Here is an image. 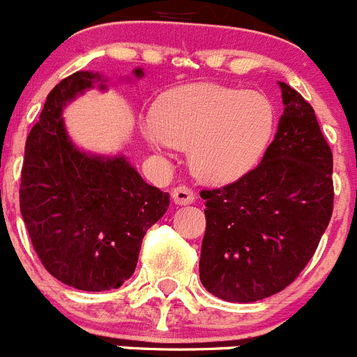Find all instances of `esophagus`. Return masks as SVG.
Segmentation results:
<instances>
[{
  "label": "esophagus",
  "mask_w": 357,
  "mask_h": 357,
  "mask_svg": "<svg viewBox=\"0 0 357 357\" xmlns=\"http://www.w3.org/2000/svg\"><path fill=\"white\" fill-rule=\"evenodd\" d=\"M172 197L176 206H189L195 202V193L185 185H178V188L173 189Z\"/></svg>",
  "instance_id": "34e87169"
}]
</instances>
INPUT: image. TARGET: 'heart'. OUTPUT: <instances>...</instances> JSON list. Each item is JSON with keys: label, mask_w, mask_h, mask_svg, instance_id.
Segmentation results:
<instances>
[{"label": "heart", "mask_w": 357, "mask_h": 357, "mask_svg": "<svg viewBox=\"0 0 357 357\" xmlns=\"http://www.w3.org/2000/svg\"><path fill=\"white\" fill-rule=\"evenodd\" d=\"M272 102L255 91L220 84H189L160 98L155 114L141 121L151 148L189 150L195 175L230 184L259 162L272 139Z\"/></svg>", "instance_id": "b5f03b06"}]
</instances>
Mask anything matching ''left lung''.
I'll use <instances>...</instances> for the list:
<instances>
[{"instance_id":"1","label":"left lung","mask_w":357,"mask_h":357,"mask_svg":"<svg viewBox=\"0 0 357 357\" xmlns=\"http://www.w3.org/2000/svg\"><path fill=\"white\" fill-rule=\"evenodd\" d=\"M282 116L257 168L202 191L207 229L200 280L214 296L255 302L291 284L333 214V153L313 107L279 82Z\"/></svg>"}]
</instances>
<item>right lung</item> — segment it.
Instances as JSON below:
<instances>
[{"instance_id": "add662e5", "label": "right lung", "mask_w": 357, "mask_h": 357, "mask_svg": "<svg viewBox=\"0 0 357 357\" xmlns=\"http://www.w3.org/2000/svg\"><path fill=\"white\" fill-rule=\"evenodd\" d=\"M132 77L141 80L144 71L135 68ZM94 87L107 91L102 73L77 71L48 94L26 139L19 202L44 268L73 288L109 291L132 277L169 193L146 184L119 151L96 153L71 139L64 109Z\"/></svg>"}]
</instances>
